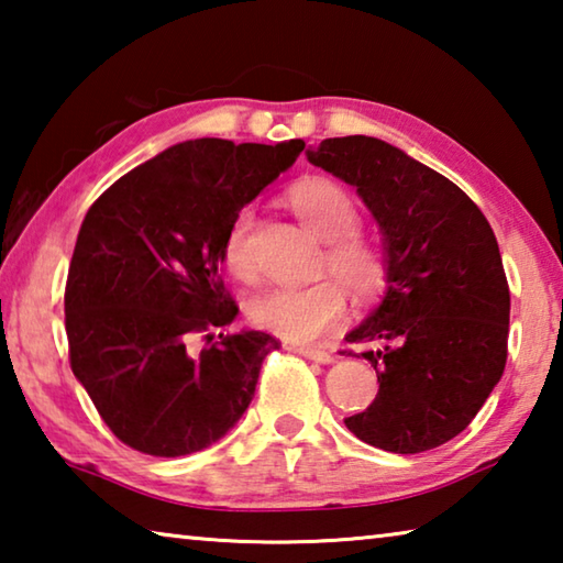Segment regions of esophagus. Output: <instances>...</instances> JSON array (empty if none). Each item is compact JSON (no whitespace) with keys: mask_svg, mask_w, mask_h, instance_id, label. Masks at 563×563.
Masks as SVG:
<instances>
[{"mask_svg":"<svg viewBox=\"0 0 563 563\" xmlns=\"http://www.w3.org/2000/svg\"><path fill=\"white\" fill-rule=\"evenodd\" d=\"M300 352L302 357H308V360H316V362H322V365H330V362H335L338 357L332 355V352H328V350H320V347H295Z\"/></svg>","mask_w":563,"mask_h":563,"instance_id":"1","label":"esophagus"}]
</instances>
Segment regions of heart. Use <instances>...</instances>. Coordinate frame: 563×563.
<instances>
[{"instance_id":"heart-1","label":"heart","mask_w":563,"mask_h":563,"mask_svg":"<svg viewBox=\"0 0 563 563\" xmlns=\"http://www.w3.org/2000/svg\"><path fill=\"white\" fill-rule=\"evenodd\" d=\"M290 206L300 221L328 241L322 271H330L357 298H369L385 285V261L377 245L357 233L360 208L347 188L330 178H305L290 190ZM255 213L241 208L228 225L223 241V263L238 280L258 278V265L251 247ZM345 290L335 280H318L302 288H271L255 295L247 312L255 325L285 340H316L335 328L345 316Z\"/></svg>"}]
</instances>
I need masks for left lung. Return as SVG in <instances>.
Segmentation results:
<instances>
[{"label": "left lung", "mask_w": 563, "mask_h": 563, "mask_svg": "<svg viewBox=\"0 0 563 563\" xmlns=\"http://www.w3.org/2000/svg\"><path fill=\"white\" fill-rule=\"evenodd\" d=\"M305 156L357 188L383 233V302L345 338L369 345L379 389L347 430L385 452L434 450L466 430L507 365L497 238L460 186L387 141L325 139Z\"/></svg>", "instance_id": "8db88e82"}]
</instances>
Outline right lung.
I'll use <instances>...</instances> for the list:
<instances>
[{"label": "right lung", "mask_w": 563, "mask_h": 563, "mask_svg": "<svg viewBox=\"0 0 563 563\" xmlns=\"http://www.w3.org/2000/svg\"><path fill=\"white\" fill-rule=\"evenodd\" d=\"M302 148V139L184 141L89 208L66 278V338L76 379L123 444L154 456L201 452L251 405L278 340L216 335L238 316L221 280L223 241Z\"/></svg>", "instance_id": "obj_1"}]
</instances>
